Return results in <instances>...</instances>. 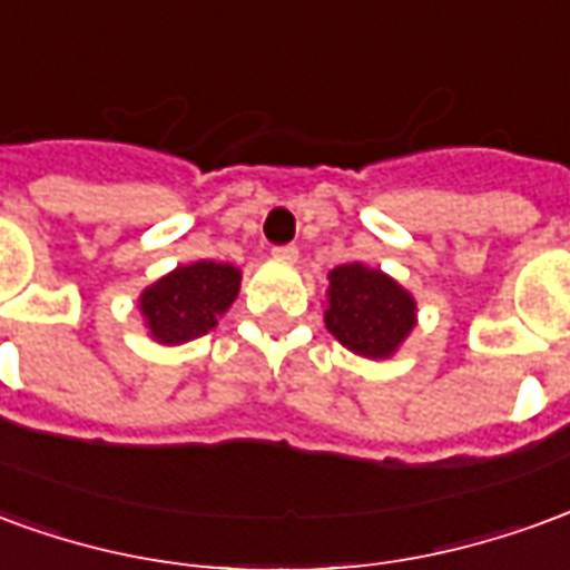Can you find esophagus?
Masks as SVG:
<instances>
[{"instance_id":"1","label":"esophagus","mask_w":570,"mask_h":570,"mask_svg":"<svg viewBox=\"0 0 570 570\" xmlns=\"http://www.w3.org/2000/svg\"><path fill=\"white\" fill-rule=\"evenodd\" d=\"M274 262H284V265H296L298 262V249L296 247H277L272 253Z\"/></svg>"}]
</instances>
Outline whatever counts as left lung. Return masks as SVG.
Masks as SVG:
<instances>
[{
  "instance_id": "1",
  "label": "left lung",
  "mask_w": 570,
  "mask_h": 570,
  "mask_svg": "<svg viewBox=\"0 0 570 570\" xmlns=\"http://www.w3.org/2000/svg\"><path fill=\"white\" fill-rule=\"evenodd\" d=\"M326 281L323 323L357 357L391 360L419 326L415 296L382 268L345 262Z\"/></svg>"
}]
</instances>
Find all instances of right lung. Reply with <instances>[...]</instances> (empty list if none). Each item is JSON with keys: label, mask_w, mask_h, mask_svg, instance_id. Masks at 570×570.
Returning <instances> with one entry per match:
<instances>
[{"label": "right lung", "mask_w": 570, "mask_h": 570, "mask_svg": "<svg viewBox=\"0 0 570 570\" xmlns=\"http://www.w3.org/2000/svg\"><path fill=\"white\" fill-rule=\"evenodd\" d=\"M240 293V268L228 262H188L140 293L142 326L158 345H186L207 335Z\"/></svg>", "instance_id": "1"}]
</instances>
